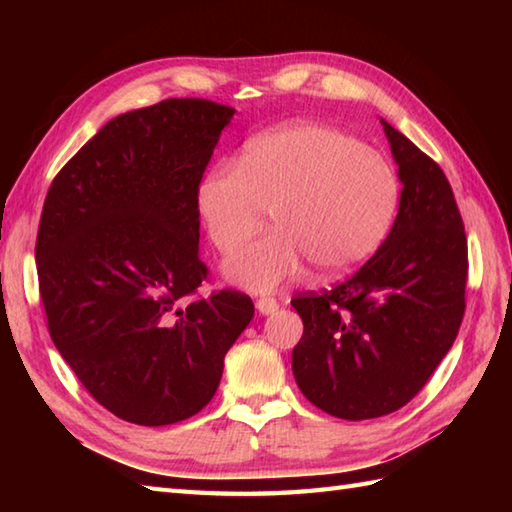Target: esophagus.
<instances>
[{"mask_svg":"<svg viewBox=\"0 0 512 512\" xmlns=\"http://www.w3.org/2000/svg\"><path fill=\"white\" fill-rule=\"evenodd\" d=\"M257 310L262 314H275L279 310V301L273 297H262L257 301Z\"/></svg>","mask_w":512,"mask_h":512,"instance_id":"obj_1","label":"esophagus"}]
</instances>
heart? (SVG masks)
Segmentation results:
<instances>
[{
    "label": "heart",
    "instance_id": "b5f03b06",
    "mask_svg": "<svg viewBox=\"0 0 512 512\" xmlns=\"http://www.w3.org/2000/svg\"><path fill=\"white\" fill-rule=\"evenodd\" d=\"M400 178L378 149L330 125H290L244 147L237 165L206 173L198 213L211 242L231 253L270 211L275 231L228 257L224 273L253 290H275L306 264L325 277L361 266L385 242Z\"/></svg>",
    "mask_w": 512,
    "mask_h": 512
}]
</instances>
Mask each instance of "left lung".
I'll return each instance as SVG.
<instances>
[{
	"instance_id": "1",
	"label": "left lung",
	"mask_w": 512,
	"mask_h": 512,
	"mask_svg": "<svg viewBox=\"0 0 512 512\" xmlns=\"http://www.w3.org/2000/svg\"><path fill=\"white\" fill-rule=\"evenodd\" d=\"M380 123L402 182L394 226L352 277L292 299L303 321L292 374L314 407L343 420L405 407L451 350L466 308L469 248L451 184Z\"/></svg>"
}]
</instances>
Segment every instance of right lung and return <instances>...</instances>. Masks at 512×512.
I'll return each mask as SVG.
<instances>
[{"label":"right lung","instance_id":"obj_1","mask_svg":"<svg viewBox=\"0 0 512 512\" xmlns=\"http://www.w3.org/2000/svg\"><path fill=\"white\" fill-rule=\"evenodd\" d=\"M235 110L167 99L112 118L52 180L37 233L50 339L90 396L121 420L195 416L255 314L248 295L191 299L200 259L198 189Z\"/></svg>","mask_w":512,"mask_h":512}]
</instances>
